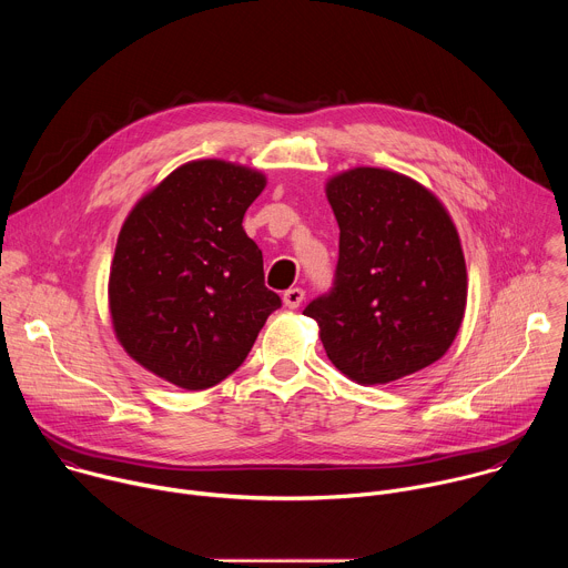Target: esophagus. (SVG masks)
Returning <instances> with one entry per match:
<instances>
[{"mask_svg": "<svg viewBox=\"0 0 568 568\" xmlns=\"http://www.w3.org/2000/svg\"><path fill=\"white\" fill-rule=\"evenodd\" d=\"M305 298V292L301 287H290L285 294H283V303L290 307V310H296Z\"/></svg>", "mask_w": 568, "mask_h": 568, "instance_id": "esophagus-1", "label": "esophagus"}]
</instances>
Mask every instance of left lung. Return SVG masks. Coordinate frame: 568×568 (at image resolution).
I'll return each mask as SVG.
<instances>
[{"mask_svg": "<svg viewBox=\"0 0 568 568\" xmlns=\"http://www.w3.org/2000/svg\"><path fill=\"white\" fill-rule=\"evenodd\" d=\"M339 224L333 287L303 310L331 362L357 384H386L438 362L467 301L460 240L443 204L393 171L328 182Z\"/></svg>", "mask_w": 568, "mask_h": 568, "instance_id": "1", "label": "left lung"}]
</instances>
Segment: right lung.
<instances>
[{"label":"right lung","mask_w":568,"mask_h":568,"mask_svg":"<svg viewBox=\"0 0 568 568\" xmlns=\"http://www.w3.org/2000/svg\"><path fill=\"white\" fill-rule=\"evenodd\" d=\"M256 171L184 164L128 215L110 272L119 342L141 366L202 390L247 359L281 296L265 287L263 252L242 229L263 193Z\"/></svg>","instance_id":"obj_1"}]
</instances>
